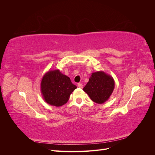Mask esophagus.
I'll list each match as a JSON object with an SVG mask.
<instances>
[{"mask_svg":"<svg viewBox=\"0 0 155 155\" xmlns=\"http://www.w3.org/2000/svg\"><path fill=\"white\" fill-rule=\"evenodd\" d=\"M78 87L79 88H83V85H82L81 83H78Z\"/></svg>","mask_w":155,"mask_h":155,"instance_id":"34e87169","label":"esophagus"}]
</instances>
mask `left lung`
Returning <instances> with one entry per match:
<instances>
[{
    "label": "left lung",
    "mask_w": 155,
    "mask_h": 155,
    "mask_svg": "<svg viewBox=\"0 0 155 155\" xmlns=\"http://www.w3.org/2000/svg\"><path fill=\"white\" fill-rule=\"evenodd\" d=\"M114 86L113 78L104 72L98 71L92 74L83 90L94 102L102 104L109 100Z\"/></svg>",
    "instance_id": "left-lung-1"
}]
</instances>
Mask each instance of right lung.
Segmentation results:
<instances>
[{
    "instance_id": "right-lung-1",
    "label": "right lung",
    "mask_w": 155,
    "mask_h": 155,
    "mask_svg": "<svg viewBox=\"0 0 155 155\" xmlns=\"http://www.w3.org/2000/svg\"><path fill=\"white\" fill-rule=\"evenodd\" d=\"M77 88L69 77L59 70H49L42 78L41 92L45 101L50 105L61 107L67 104L72 92Z\"/></svg>"
}]
</instances>
